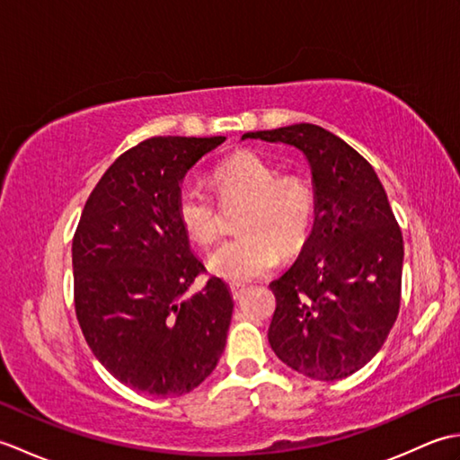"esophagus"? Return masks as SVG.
Segmentation results:
<instances>
[{
	"mask_svg": "<svg viewBox=\"0 0 460 460\" xmlns=\"http://www.w3.org/2000/svg\"><path fill=\"white\" fill-rule=\"evenodd\" d=\"M243 292H245V287L243 285H231V295H233V298H241V295Z\"/></svg>",
	"mask_w": 460,
	"mask_h": 460,
	"instance_id": "obj_1",
	"label": "esophagus"
}]
</instances>
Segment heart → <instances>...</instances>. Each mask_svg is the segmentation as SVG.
Wrapping results in <instances>:
<instances>
[{"label": "heart", "mask_w": 460, "mask_h": 460, "mask_svg": "<svg viewBox=\"0 0 460 460\" xmlns=\"http://www.w3.org/2000/svg\"><path fill=\"white\" fill-rule=\"evenodd\" d=\"M211 183L221 203L245 201L237 217L239 235L209 252L211 275L245 282L275 269L280 249L290 255L305 247L316 215V195L305 175L279 173L255 152H239L213 170ZM175 211L191 241L208 245L217 237V208L199 185H181Z\"/></svg>", "instance_id": "heart-1"}]
</instances>
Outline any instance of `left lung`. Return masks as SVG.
Returning a JSON list of instances; mask_svg holds the SVG:
<instances>
[{
	"mask_svg": "<svg viewBox=\"0 0 460 460\" xmlns=\"http://www.w3.org/2000/svg\"><path fill=\"white\" fill-rule=\"evenodd\" d=\"M300 150L316 215L292 267L270 282L277 310L269 344L298 374L336 381L374 358L402 300L403 237L376 170L316 124L243 134Z\"/></svg>",
	"mask_w": 460,
	"mask_h": 460,
	"instance_id": "obj_1",
	"label": "left lung"
}]
</instances>
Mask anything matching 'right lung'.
<instances>
[{"label":"right lung","instance_id":"obj_1","mask_svg":"<svg viewBox=\"0 0 460 460\" xmlns=\"http://www.w3.org/2000/svg\"><path fill=\"white\" fill-rule=\"evenodd\" d=\"M225 136H158L124 152L96 183L73 239L75 308L111 374L154 397L190 394L227 341L229 287L211 277L175 211L181 181Z\"/></svg>","mask_w":460,"mask_h":460}]
</instances>
